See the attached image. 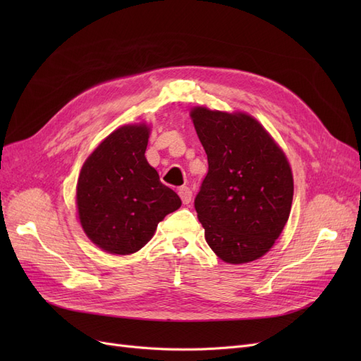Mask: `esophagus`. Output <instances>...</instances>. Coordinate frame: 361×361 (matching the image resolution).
Instances as JSON below:
<instances>
[{"label": "esophagus", "instance_id": "esophagus-1", "mask_svg": "<svg viewBox=\"0 0 361 361\" xmlns=\"http://www.w3.org/2000/svg\"><path fill=\"white\" fill-rule=\"evenodd\" d=\"M179 197L182 199L183 204H188L192 199V191L188 187H182L179 188Z\"/></svg>", "mask_w": 361, "mask_h": 361}]
</instances>
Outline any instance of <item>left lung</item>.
I'll list each match as a JSON object with an SVG mask.
<instances>
[{"label": "left lung", "instance_id": "8db88e82", "mask_svg": "<svg viewBox=\"0 0 361 361\" xmlns=\"http://www.w3.org/2000/svg\"><path fill=\"white\" fill-rule=\"evenodd\" d=\"M191 118L209 166L194 200L206 243L227 264L256 260L288 223L293 197L288 158L245 113L195 106Z\"/></svg>", "mask_w": 361, "mask_h": 361}]
</instances>
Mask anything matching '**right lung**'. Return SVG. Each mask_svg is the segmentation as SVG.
I'll return each mask as SVG.
<instances>
[{
  "label": "right lung",
  "mask_w": 361,
  "mask_h": 361,
  "mask_svg": "<svg viewBox=\"0 0 361 361\" xmlns=\"http://www.w3.org/2000/svg\"><path fill=\"white\" fill-rule=\"evenodd\" d=\"M150 129H116L85 159L76 183V207L85 235L111 255H133L154 236L179 195L159 180L145 154Z\"/></svg>",
  "instance_id": "obj_1"
}]
</instances>
